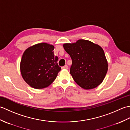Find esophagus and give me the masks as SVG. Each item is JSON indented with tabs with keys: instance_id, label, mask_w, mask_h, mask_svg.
Segmentation results:
<instances>
[{
	"instance_id": "obj_1",
	"label": "esophagus",
	"mask_w": 130,
	"mask_h": 130,
	"mask_svg": "<svg viewBox=\"0 0 130 130\" xmlns=\"http://www.w3.org/2000/svg\"><path fill=\"white\" fill-rule=\"evenodd\" d=\"M61 69H68V66L67 65H65V66L61 67Z\"/></svg>"
}]
</instances>
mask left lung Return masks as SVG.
<instances>
[{"instance_id":"8db88e82","label":"left lung","mask_w":130,"mask_h":130,"mask_svg":"<svg viewBox=\"0 0 130 130\" xmlns=\"http://www.w3.org/2000/svg\"><path fill=\"white\" fill-rule=\"evenodd\" d=\"M72 60L70 73L76 83L85 89L102 83L108 70V62L100 46L85 40L63 45Z\"/></svg>"}]
</instances>
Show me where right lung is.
Instances as JSON below:
<instances>
[{
	"label": "right lung",
	"instance_id": "add662e5",
	"mask_svg": "<svg viewBox=\"0 0 130 130\" xmlns=\"http://www.w3.org/2000/svg\"><path fill=\"white\" fill-rule=\"evenodd\" d=\"M54 46L40 43L26 49L21 61L20 69L24 80L36 89L48 87L61 70L58 57L55 56Z\"/></svg>",
	"mask_w": 130,
	"mask_h": 130
}]
</instances>
